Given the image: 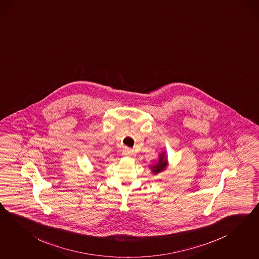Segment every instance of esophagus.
Masks as SVG:
<instances>
[{"label":"esophagus","mask_w":259,"mask_h":259,"mask_svg":"<svg viewBox=\"0 0 259 259\" xmlns=\"http://www.w3.org/2000/svg\"><path fill=\"white\" fill-rule=\"evenodd\" d=\"M123 155L125 156H135V151L132 149H125V150H123Z\"/></svg>","instance_id":"esophagus-1"}]
</instances>
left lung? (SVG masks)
<instances>
[{
  "mask_svg": "<svg viewBox=\"0 0 259 259\" xmlns=\"http://www.w3.org/2000/svg\"><path fill=\"white\" fill-rule=\"evenodd\" d=\"M167 167V162H166V158L164 156V154L162 153L160 158H159L158 163L152 167V172L153 174H158L160 171L164 170Z\"/></svg>",
  "mask_w": 259,
  "mask_h": 259,
  "instance_id": "1",
  "label": "left lung"
}]
</instances>
